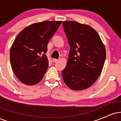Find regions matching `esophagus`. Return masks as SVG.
Returning <instances> with one entry per match:
<instances>
[{"label": "esophagus", "instance_id": "obj_1", "mask_svg": "<svg viewBox=\"0 0 121 121\" xmlns=\"http://www.w3.org/2000/svg\"><path fill=\"white\" fill-rule=\"evenodd\" d=\"M57 61H58L57 59H53V62H55Z\"/></svg>", "mask_w": 121, "mask_h": 121}]
</instances>
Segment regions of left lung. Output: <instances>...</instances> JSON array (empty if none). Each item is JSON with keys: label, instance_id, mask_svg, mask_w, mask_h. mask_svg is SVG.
I'll use <instances>...</instances> for the list:
<instances>
[{"label": "left lung", "instance_id": "1", "mask_svg": "<svg viewBox=\"0 0 121 121\" xmlns=\"http://www.w3.org/2000/svg\"><path fill=\"white\" fill-rule=\"evenodd\" d=\"M70 49L62 78L74 91L86 89L95 82L103 69L106 49L98 33L91 26L74 21L62 23Z\"/></svg>", "mask_w": 121, "mask_h": 121}]
</instances>
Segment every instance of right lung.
<instances>
[{"label":"right lung","mask_w":121,"mask_h":121,"mask_svg":"<svg viewBox=\"0 0 121 121\" xmlns=\"http://www.w3.org/2000/svg\"><path fill=\"white\" fill-rule=\"evenodd\" d=\"M61 23H36L17 35L10 49V62L15 76L22 83L34 85L41 81L49 65L45 55L48 41Z\"/></svg>","instance_id":"right-lung-1"}]
</instances>
